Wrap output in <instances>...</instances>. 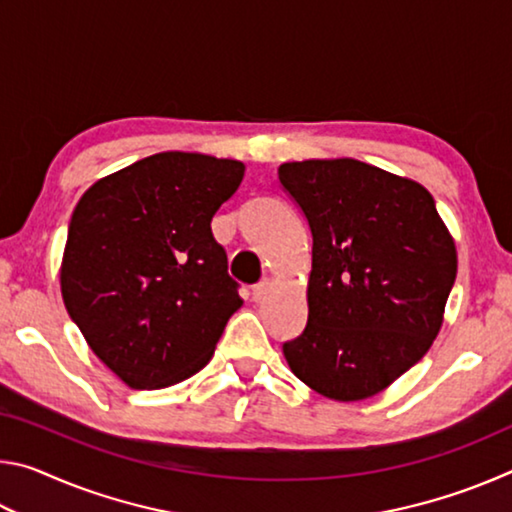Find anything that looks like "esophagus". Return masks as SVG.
Returning a JSON list of instances; mask_svg holds the SVG:
<instances>
[{"label": "esophagus", "instance_id": "esophagus-1", "mask_svg": "<svg viewBox=\"0 0 512 512\" xmlns=\"http://www.w3.org/2000/svg\"><path fill=\"white\" fill-rule=\"evenodd\" d=\"M268 291H271V280H268V277H262V280H259L255 287H253V300L255 302L264 300V296H266Z\"/></svg>", "mask_w": 512, "mask_h": 512}]
</instances>
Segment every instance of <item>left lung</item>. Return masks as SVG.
I'll list each match as a JSON object with an SVG mask.
<instances>
[{"label": "left lung", "instance_id": "obj_1", "mask_svg": "<svg viewBox=\"0 0 512 512\" xmlns=\"http://www.w3.org/2000/svg\"><path fill=\"white\" fill-rule=\"evenodd\" d=\"M277 176L314 239L307 327L282 352L316 393L366 400L438 336L456 280L454 239L427 189L372 164L284 162Z\"/></svg>", "mask_w": 512, "mask_h": 512}]
</instances>
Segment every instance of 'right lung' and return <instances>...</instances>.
Segmentation results:
<instances>
[{"label":"right lung","instance_id":"right-lung-1","mask_svg":"<svg viewBox=\"0 0 512 512\" xmlns=\"http://www.w3.org/2000/svg\"><path fill=\"white\" fill-rule=\"evenodd\" d=\"M244 171L239 160L155 153L74 207L60 266L67 314L131 388L196 375L244 302L210 228Z\"/></svg>","mask_w":512,"mask_h":512}]
</instances>
